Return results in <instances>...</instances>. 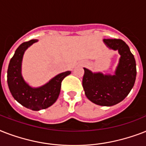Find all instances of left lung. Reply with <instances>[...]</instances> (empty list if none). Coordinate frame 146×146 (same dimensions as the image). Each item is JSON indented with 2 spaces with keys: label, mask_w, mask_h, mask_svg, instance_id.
Masks as SVG:
<instances>
[{
  "label": "left lung",
  "mask_w": 146,
  "mask_h": 146,
  "mask_svg": "<svg viewBox=\"0 0 146 146\" xmlns=\"http://www.w3.org/2000/svg\"><path fill=\"white\" fill-rule=\"evenodd\" d=\"M111 50L120 55L113 75L93 73L84 69L82 87L85 95L92 102L101 106H113L122 102L131 91L136 81V66L129 46L121 39H104Z\"/></svg>",
  "instance_id": "obj_1"
}]
</instances>
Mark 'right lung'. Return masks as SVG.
<instances>
[{"instance_id":"1","label":"right lung","mask_w":146,"mask_h":146,"mask_svg":"<svg viewBox=\"0 0 146 146\" xmlns=\"http://www.w3.org/2000/svg\"><path fill=\"white\" fill-rule=\"evenodd\" d=\"M33 39L18 47L11 58L7 70V84L13 97L20 104L33 111H40L51 106L59 96L61 82L71 71L59 73L39 87H32L22 75V62L24 53L35 42Z\"/></svg>"}]
</instances>
